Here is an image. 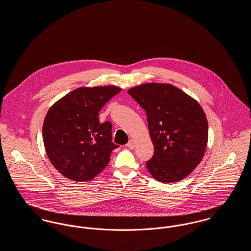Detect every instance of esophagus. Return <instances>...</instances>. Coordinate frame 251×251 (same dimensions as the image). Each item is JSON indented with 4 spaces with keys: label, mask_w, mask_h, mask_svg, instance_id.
<instances>
[{
    "label": "esophagus",
    "mask_w": 251,
    "mask_h": 251,
    "mask_svg": "<svg viewBox=\"0 0 251 251\" xmlns=\"http://www.w3.org/2000/svg\"><path fill=\"white\" fill-rule=\"evenodd\" d=\"M134 141L132 140V139H131L129 142H128V144H127V147L129 148V149H131V150H132L133 148H134Z\"/></svg>",
    "instance_id": "1"
}]
</instances>
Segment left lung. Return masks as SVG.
Instances as JSON below:
<instances>
[{
  "label": "left lung",
  "instance_id": "8db88e82",
  "mask_svg": "<svg viewBox=\"0 0 251 251\" xmlns=\"http://www.w3.org/2000/svg\"><path fill=\"white\" fill-rule=\"evenodd\" d=\"M128 93L145 110L153 156L146 167L154 179L177 182L202 160L208 141V122L201 105L176 86L146 84Z\"/></svg>",
  "mask_w": 251,
  "mask_h": 251
}]
</instances>
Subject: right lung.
<instances>
[{"label": "right lung", "mask_w": 251, "mask_h": 251, "mask_svg": "<svg viewBox=\"0 0 251 251\" xmlns=\"http://www.w3.org/2000/svg\"><path fill=\"white\" fill-rule=\"evenodd\" d=\"M117 86L81 87L50 108L42 133L52 166L68 179L88 181L100 173L113 150L112 123H100L99 112L120 93Z\"/></svg>", "instance_id": "obj_1"}]
</instances>
